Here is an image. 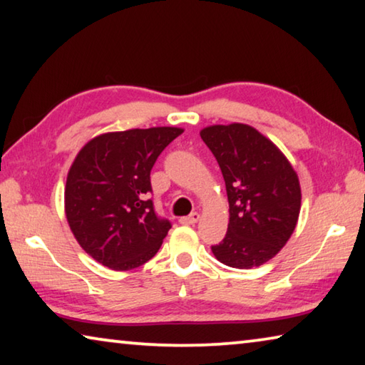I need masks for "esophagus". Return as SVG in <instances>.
Returning <instances> with one entry per match:
<instances>
[{"label":"esophagus","instance_id":"1","mask_svg":"<svg viewBox=\"0 0 365 365\" xmlns=\"http://www.w3.org/2000/svg\"><path fill=\"white\" fill-rule=\"evenodd\" d=\"M200 220V214L197 212H191L190 215H185V217H180V224H183V225H193V224H196V222Z\"/></svg>","mask_w":365,"mask_h":365}]
</instances>
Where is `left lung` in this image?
Here are the masks:
<instances>
[{"instance_id": "1", "label": "left lung", "mask_w": 365, "mask_h": 365, "mask_svg": "<svg viewBox=\"0 0 365 365\" xmlns=\"http://www.w3.org/2000/svg\"><path fill=\"white\" fill-rule=\"evenodd\" d=\"M201 138L217 159L228 196L225 238L211 246L217 261L235 269L259 267L292 237L301 188L283 153L245 123L212 125Z\"/></svg>"}]
</instances>
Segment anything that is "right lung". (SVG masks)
<instances>
[{
  "instance_id": "obj_1",
  "label": "right lung",
  "mask_w": 365,
  "mask_h": 365,
  "mask_svg": "<svg viewBox=\"0 0 365 365\" xmlns=\"http://www.w3.org/2000/svg\"><path fill=\"white\" fill-rule=\"evenodd\" d=\"M183 130L133 128L90 140L71 165L66 217L85 252L113 270L150 261L172 227L150 200L151 169Z\"/></svg>"
}]
</instances>
